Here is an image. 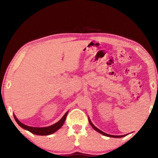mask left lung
<instances>
[{"label":"left lung","mask_w":158,"mask_h":158,"mask_svg":"<svg viewBox=\"0 0 158 158\" xmlns=\"http://www.w3.org/2000/svg\"><path fill=\"white\" fill-rule=\"evenodd\" d=\"M88 121H89V124L91 125V126H92V127H93V128L94 129V130H95L96 131H98V132H99L100 134H102V135H104V136H109V137H112V138H121V137H123V136H125L126 135H121V136H114V135H108V134H106V132H103V131H100L99 128H98L97 127H95L93 124H92V123L91 122V121H90V119L89 118H88Z\"/></svg>","instance_id":"1"}]
</instances>
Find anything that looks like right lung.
<instances>
[{
	"label": "right lung",
	"instance_id": "1",
	"mask_svg": "<svg viewBox=\"0 0 158 158\" xmlns=\"http://www.w3.org/2000/svg\"><path fill=\"white\" fill-rule=\"evenodd\" d=\"M68 112L69 111H67L64 114V115L62 117V118L59 121L56 123L55 124H54V125H51L49 127H33L27 126L19 121L14 114V119L16 120V123L23 129H26V130L30 131V132L34 134V135H36L46 136V135H51V134L55 132L63 125V124L65 121L66 117L67 116Z\"/></svg>",
	"mask_w": 158,
	"mask_h": 158
}]
</instances>
